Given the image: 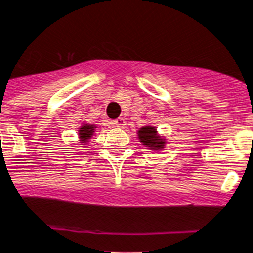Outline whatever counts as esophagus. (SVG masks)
I'll use <instances>...</instances> for the list:
<instances>
[{
	"label": "esophagus",
	"mask_w": 253,
	"mask_h": 253,
	"mask_svg": "<svg viewBox=\"0 0 253 253\" xmlns=\"http://www.w3.org/2000/svg\"><path fill=\"white\" fill-rule=\"evenodd\" d=\"M112 124H114L115 126H118V128H124L125 125H126V122H125L124 118H118L115 119L114 122H112Z\"/></svg>",
	"instance_id": "obj_1"
}]
</instances>
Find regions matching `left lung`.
I'll return each mask as SVG.
<instances>
[{
	"mask_svg": "<svg viewBox=\"0 0 253 253\" xmlns=\"http://www.w3.org/2000/svg\"><path fill=\"white\" fill-rule=\"evenodd\" d=\"M138 135L142 143H145L146 146H150V147H158L159 149L164 143L163 139L156 137V130L152 126H143L138 131Z\"/></svg>",
	"mask_w": 253,
	"mask_h": 253,
	"instance_id": "left-lung-1",
	"label": "left lung"
}]
</instances>
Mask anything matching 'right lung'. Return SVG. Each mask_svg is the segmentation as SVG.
I'll return each mask as SVG.
<instances>
[{"instance_id":"add662e5","label":"right lung","mask_w":253,"mask_h":253,"mask_svg":"<svg viewBox=\"0 0 253 253\" xmlns=\"http://www.w3.org/2000/svg\"><path fill=\"white\" fill-rule=\"evenodd\" d=\"M91 133H93V125H84L80 129V138L83 141H86L87 138H90Z\"/></svg>"}]
</instances>
